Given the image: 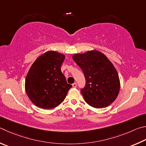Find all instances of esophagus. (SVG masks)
<instances>
[{"mask_svg": "<svg viewBox=\"0 0 146 146\" xmlns=\"http://www.w3.org/2000/svg\"><path fill=\"white\" fill-rule=\"evenodd\" d=\"M72 86L74 88H76L77 87V84H76V83H74L73 84H72Z\"/></svg>", "mask_w": 146, "mask_h": 146, "instance_id": "1", "label": "esophagus"}]
</instances>
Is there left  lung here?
Wrapping results in <instances>:
<instances>
[{"mask_svg":"<svg viewBox=\"0 0 146 146\" xmlns=\"http://www.w3.org/2000/svg\"><path fill=\"white\" fill-rule=\"evenodd\" d=\"M72 59L85 75L86 85L81 92L86 103L96 108L110 105L121 87L118 73L111 61L97 50L75 54Z\"/></svg>","mask_w":146,"mask_h":146,"instance_id":"left-lung-1","label":"left lung"}]
</instances>
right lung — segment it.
Returning a JSON list of instances; mask_svg holds the SVG:
<instances>
[{"mask_svg":"<svg viewBox=\"0 0 146 146\" xmlns=\"http://www.w3.org/2000/svg\"><path fill=\"white\" fill-rule=\"evenodd\" d=\"M65 56L48 50L38 57L31 66L25 81L28 98L35 106L49 110L64 101L72 87L61 71Z\"/></svg>","mask_w":146,"mask_h":146,"instance_id":"1","label":"right lung"}]
</instances>
